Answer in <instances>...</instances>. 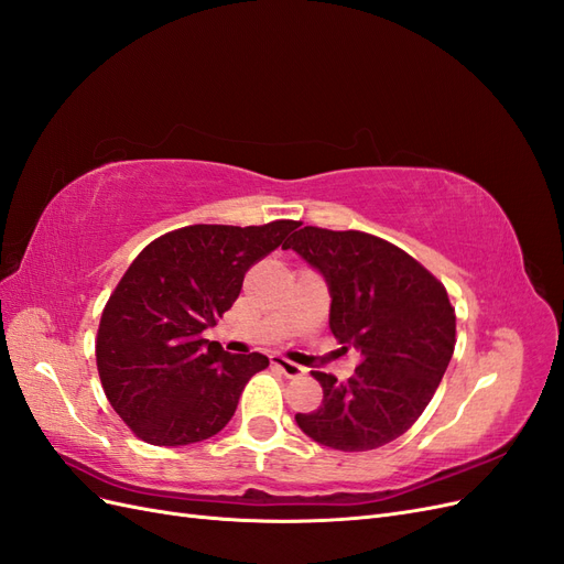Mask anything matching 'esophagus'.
<instances>
[{
  "mask_svg": "<svg viewBox=\"0 0 564 564\" xmlns=\"http://www.w3.org/2000/svg\"><path fill=\"white\" fill-rule=\"evenodd\" d=\"M270 362L275 365L286 379H296V377H301L303 373V367H299L296 362H292V360H286V357H282V355H272L270 357Z\"/></svg>",
  "mask_w": 564,
  "mask_h": 564,
  "instance_id": "1",
  "label": "esophagus"
}]
</instances>
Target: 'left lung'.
<instances>
[{
	"label": "left lung",
	"mask_w": 564,
	"mask_h": 564,
	"mask_svg": "<svg viewBox=\"0 0 564 564\" xmlns=\"http://www.w3.org/2000/svg\"><path fill=\"white\" fill-rule=\"evenodd\" d=\"M294 249L327 282L329 329L362 355L346 383L313 371L324 398L299 429L324 447L369 452L388 445L423 414L456 344V315L442 286L412 256L360 230L305 226Z\"/></svg>",
	"instance_id": "obj_1"
}]
</instances>
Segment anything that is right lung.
I'll use <instances>...</instances> for the list:
<instances>
[{
	"label": "right lung",
	"mask_w": 564,
	"mask_h": 564,
	"mask_svg": "<svg viewBox=\"0 0 564 564\" xmlns=\"http://www.w3.org/2000/svg\"><path fill=\"white\" fill-rule=\"evenodd\" d=\"M294 228L187 226L135 256L100 317L96 365L112 409L141 440L183 447L226 429L268 357L230 355L204 332L232 308L245 272Z\"/></svg>",
	"instance_id": "add662e5"
}]
</instances>
